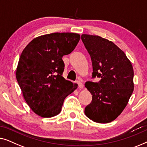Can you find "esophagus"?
Here are the masks:
<instances>
[{"mask_svg": "<svg viewBox=\"0 0 147 147\" xmlns=\"http://www.w3.org/2000/svg\"><path fill=\"white\" fill-rule=\"evenodd\" d=\"M76 83H77L78 86V88H83V84H82V83L80 81H79V80H78V81H76Z\"/></svg>", "mask_w": 147, "mask_h": 147, "instance_id": "esophagus-1", "label": "esophagus"}]
</instances>
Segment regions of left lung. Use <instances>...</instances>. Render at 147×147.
Returning <instances> with one entry per match:
<instances>
[{"label":"left lung","mask_w":147,"mask_h":147,"mask_svg":"<svg viewBox=\"0 0 147 147\" xmlns=\"http://www.w3.org/2000/svg\"><path fill=\"white\" fill-rule=\"evenodd\" d=\"M81 39L91 59L92 78L100 79L85 83L92 98L84 113L96 123H110L123 112L133 92V66L125 53L111 41L90 34H82Z\"/></svg>","instance_id":"1"}]
</instances>
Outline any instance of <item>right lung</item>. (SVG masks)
Masks as SVG:
<instances>
[{
	"label": "right lung",
	"instance_id": "add662e5",
	"mask_svg": "<svg viewBox=\"0 0 147 147\" xmlns=\"http://www.w3.org/2000/svg\"><path fill=\"white\" fill-rule=\"evenodd\" d=\"M79 40L76 33H51L34 38L22 51L16 77L24 100L36 115H59L64 100L77 88V84L63 78L62 58L75 49Z\"/></svg>",
	"mask_w": 147,
	"mask_h": 147
}]
</instances>
